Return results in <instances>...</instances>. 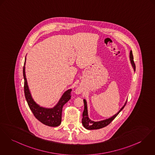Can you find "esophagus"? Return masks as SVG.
<instances>
[{"label": "esophagus", "mask_w": 155, "mask_h": 155, "mask_svg": "<svg viewBox=\"0 0 155 155\" xmlns=\"http://www.w3.org/2000/svg\"><path fill=\"white\" fill-rule=\"evenodd\" d=\"M81 93V91L80 90V89L77 88V89L76 90V93H77V94H80Z\"/></svg>", "instance_id": "34e87169"}]
</instances>
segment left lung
<instances>
[{"mask_svg": "<svg viewBox=\"0 0 155 155\" xmlns=\"http://www.w3.org/2000/svg\"><path fill=\"white\" fill-rule=\"evenodd\" d=\"M130 60L132 67H133L134 71H135L136 66H135V64H134V62L133 61V56L131 51H130ZM83 101L84 103V109L83 113L82 124H83L84 127L86 129H88V130H96V129H101L103 127L107 126V125H108L116 117V116L119 114L120 112L124 108V107H125L126 103H127V101H126L125 104H124V106L120 108L119 111L116 114H115L114 116H113L112 117L107 119L103 120H101V121H94L91 120L88 117L87 101L85 99H84Z\"/></svg>", "mask_w": 155, "mask_h": 155, "instance_id": "1", "label": "left lung"}]
</instances>
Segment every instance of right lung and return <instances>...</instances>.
<instances>
[{"label": "right lung", "mask_w": 155, "mask_h": 155, "mask_svg": "<svg viewBox=\"0 0 155 155\" xmlns=\"http://www.w3.org/2000/svg\"><path fill=\"white\" fill-rule=\"evenodd\" d=\"M25 62L26 58L23 68L24 92L29 107L36 118L43 124L51 127L58 126L61 123L62 107L66 103L70 100L71 89H69L65 91L61 97L58 103L54 107L52 108L41 107L36 103L32 97L31 93L29 89L25 74Z\"/></svg>", "instance_id": "obj_1"}]
</instances>
